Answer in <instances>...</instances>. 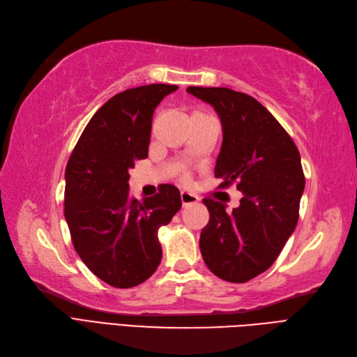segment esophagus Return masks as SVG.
I'll return each mask as SVG.
<instances>
[{
    "label": "esophagus",
    "mask_w": 357,
    "mask_h": 357,
    "mask_svg": "<svg viewBox=\"0 0 357 357\" xmlns=\"http://www.w3.org/2000/svg\"><path fill=\"white\" fill-rule=\"evenodd\" d=\"M181 202H182V206H190V204H195L199 202V197L197 195H192L187 191H182L181 192Z\"/></svg>",
    "instance_id": "obj_1"
}]
</instances>
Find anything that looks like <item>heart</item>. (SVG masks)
Returning a JSON list of instances; mask_svg holds the SVG:
<instances>
[{
	"mask_svg": "<svg viewBox=\"0 0 357 357\" xmlns=\"http://www.w3.org/2000/svg\"><path fill=\"white\" fill-rule=\"evenodd\" d=\"M192 114H195V112H192Z\"/></svg>",
	"mask_w": 357,
	"mask_h": 357,
	"instance_id": "obj_1",
	"label": "heart"
}]
</instances>
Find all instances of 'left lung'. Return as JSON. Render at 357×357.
I'll return each mask as SVG.
<instances>
[{"mask_svg":"<svg viewBox=\"0 0 357 357\" xmlns=\"http://www.w3.org/2000/svg\"><path fill=\"white\" fill-rule=\"evenodd\" d=\"M213 107L222 124L215 176L243 192L231 213L212 199L200 252L218 278L245 283L271 267L298 222L305 187L296 145L271 112L249 95L227 87H188Z\"/></svg>","mask_w":357,"mask_h":357,"instance_id":"left-lung-1","label":"left lung"}]
</instances>
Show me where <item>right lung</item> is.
I'll list each match as a JSON object with an SVG mask.
<instances>
[{
	"mask_svg": "<svg viewBox=\"0 0 357 357\" xmlns=\"http://www.w3.org/2000/svg\"><path fill=\"white\" fill-rule=\"evenodd\" d=\"M178 86L149 84L112 96L74 148L65 170V220L87 268L114 287L151 278L162 261L158 228L181 209V194L163 187L142 202L129 192V170L148 157L154 109Z\"/></svg>",
	"mask_w": 357,
	"mask_h": 357,
	"instance_id": "add662e5",
	"label": "right lung"
}]
</instances>
